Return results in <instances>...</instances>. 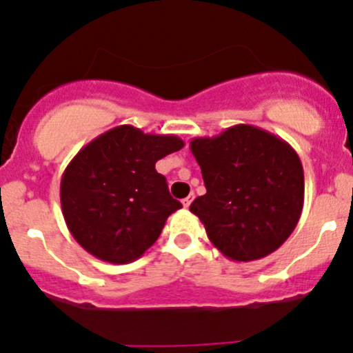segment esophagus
Instances as JSON below:
<instances>
[{
  "label": "esophagus",
  "mask_w": 353,
  "mask_h": 353,
  "mask_svg": "<svg viewBox=\"0 0 353 353\" xmlns=\"http://www.w3.org/2000/svg\"><path fill=\"white\" fill-rule=\"evenodd\" d=\"M193 198H194V194H193V193H191L190 196H186V198H184V200H183V207H184V208H188V207H190V205H191V201H193Z\"/></svg>",
  "instance_id": "34e87169"
}]
</instances>
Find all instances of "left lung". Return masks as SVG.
Masks as SVG:
<instances>
[{
    "label": "left lung",
    "mask_w": 353,
    "mask_h": 353,
    "mask_svg": "<svg viewBox=\"0 0 353 353\" xmlns=\"http://www.w3.org/2000/svg\"><path fill=\"white\" fill-rule=\"evenodd\" d=\"M190 150L207 188L190 210L205 225L212 245L236 262L276 252L303 208V167L295 150L248 124L191 139Z\"/></svg>",
    "instance_id": "left-lung-1"
}]
</instances>
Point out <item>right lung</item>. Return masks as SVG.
<instances>
[{"label": "right lung", "instance_id": "obj_1", "mask_svg": "<svg viewBox=\"0 0 353 353\" xmlns=\"http://www.w3.org/2000/svg\"><path fill=\"white\" fill-rule=\"evenodd\" d=\"M174 134H145L119 125L88 143L60 183L63 219L75 241L110 263L139 259L159 239L167 217L183 205L174 200L155 163L179 152Z\"/></svg>", "mask_w": 353, "mask_h": 353}]
</instances>
